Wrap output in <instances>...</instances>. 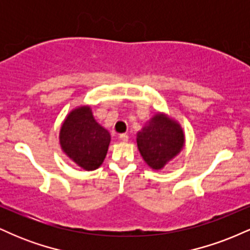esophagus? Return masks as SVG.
Segmentation results:
<instances>
[{
  "label": "esophagus",
  "mask_w": 250,
  "mask_h": 250,
  "mask_svg": "<svg viewBox=\"0 0 250 250\" xmlns=\"http://www.w3.org/2000/svg\"><path fill=\"white\" fill-rule=\"evenodd\" d=\"M128 139H129V136H128L127 134H121V135H120V140H122L123 142H127Z\"/></svg>",
  "instance_id": "34e87169"
}]
</instances>
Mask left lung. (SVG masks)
I'll return each mask as SVG.
<instances>
[{"label": "left lung", "instance_id": "8db88e82", "mask_svg": "<svg viewBox=\"0 0 250 250\" xmlns=\"http://www.w3.org/2000/svg\"><path fill=\"white\" fill-rule=\"evenodd\" d=\"M137 148L153 170H161L185 147V131L177 121L156 113L136 134Z\"/></svg>", "mask_w": 250, "mask_h": 250}]
</instances>
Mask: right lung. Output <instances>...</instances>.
Wrapping results in <instances>:
<instances>
[{
  "label": "right lung",
  "instance_id": "add662e5",
  "mask_svg": "<svg viewBox=\"0 0 250 250\" xmlns=\"http://www.w3.org/2000/svg\"><path fill=\"white\" fill-rule=\"evenodd\" d=\"M63 153L84 170H95L107 155L110 134L94 119L90 105H81L65 116L60 129Z\"/></svg>",
  "mask_w": 250,
  "mask_h": 250
}]
</instances>
